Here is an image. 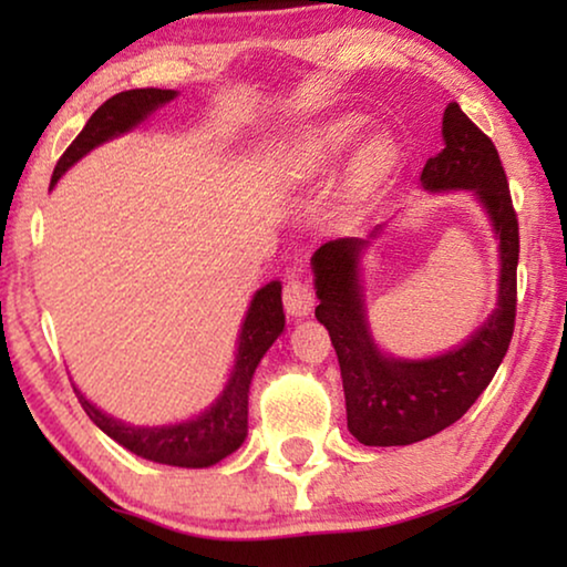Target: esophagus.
I'll return each instance as SVG.
<instances>
[{
  "mask_svg": "<svg viewBox=\"0 0 567 567\" xmlns=\"http://www.w3.org/2000/svg\"><path fill=\"white\" fill-rule=\"evenodd\" d=\"M284 307L286 312L293 317H305L312 312L315 307V291L305 278L289 276V281L284 284Z\"/></svg>",
  "mask_w": 567,
  "mask_h": 567,
  "instance_id": "esophagus-1",
  "label": "esophagus"
}]
</instances>
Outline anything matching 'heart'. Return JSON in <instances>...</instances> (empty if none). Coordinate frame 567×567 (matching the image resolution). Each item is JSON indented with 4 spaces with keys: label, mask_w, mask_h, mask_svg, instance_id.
<instances>
[{
    "label": "heart",
    "mask_w": 567,
    "mask_h": 567,
    "mask_svg": "<svg viewBox=\"0 0 567 567\" xmlns=\"http://www.w3.org/2000/svg\"><path fill=\"white\" fill-rule=\"evenodd\" d=\"M351 134H353V126H348V123H338V126H330L328 131H324L322 142H324V146H330V150H338V146H343L348 138H351ZM390 157H392L390 144L374 142L367 152L361 154V162H359L361 173L363 175L377 173V169H382L386 162H390Z\"/></svg>",
    "instance_id": "1"
}]
</instances>
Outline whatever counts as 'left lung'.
Returning a JSON list of instances; mask_svg holds the SVG:
<instances>
[{
    "instance_id": "obj_1",
    "label": "left lung",
    "mask_w": 567,
    "mask_h": 567,
    "mask_svg": "<svg viewBox=\"0 0 567 567\" xmlns=\"http://www.w3.org/2000/svg\"><path fill=\"white\" fill-rule=\"evenodd\" d=\"M444 150L425 162V190H472L501 239L498 309L454 351L402 361L379 353L363 315L359 258L369 239L338 237L312 255L315 317L330 332L343 377L348 431L363 446H408L460 421L491 384L516 322L518 219L498 150L456 103L444 111ZM379 227L371 231L374 237Z\"/></svg>"
}]
</instances>
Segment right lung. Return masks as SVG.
Segmentation results:
<instances>
[{"label": "right lung", "instance_id": "obj_1", "mask_svg": "<svg viewBox=\"0 0 567 567\" xmlns=\"http://www.w3.org/2000/svg\"><path fill=\"white\" fill-rule=\"evenodd\" d=\"M173 97L175 90L146 87L118 92V95L105 100L90 115L87 126L80 131V136L61 154L56 167H53L51 185L90 150H95L97 144L107 142V138L123 134V131L134 128L136 123H142L146 115L157 111L159 105L169 103ZM284 324L286 315L281 305V284L270 281L255 293L252 305L247 309L243 332H239L237 363L231 369V377L227 386H224L221 398L206 413L193 417V421L157 425V429H136V425H126L111 415L100 413L95 405L84 400V394L76 386L74 392L80 398L84 413L90 415V421L136 456L159 464H173V467H212V464L221 462L224 456H229L243 446L247 436V392H250L252 374L268 348L274 346V340L284 332Z\"/></svg>", "mask_w": 567, "mask_h": 567}]
</instances>
